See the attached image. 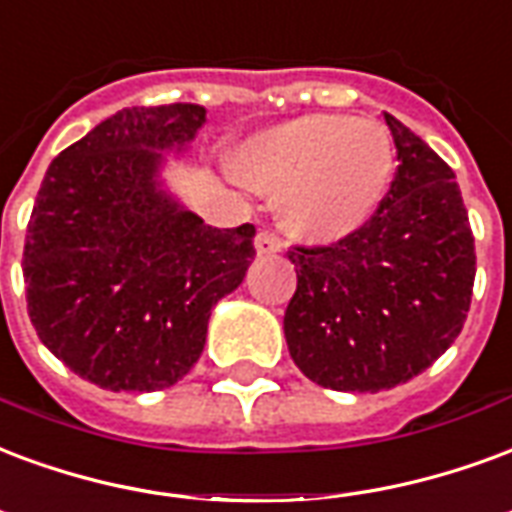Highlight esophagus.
I'll use <instances>...</instances> for the list:
<instances>
[{
    "label": "esophagus",
    "instance_id": "obj_1",
    "mask_svg": "<svg viewBox=\"0 0 512 512\" xmlns=\"http://www.w3.org/2000/svg\"><path fill=\"white\" fill-rule=\"evenodd\" d=\"M257 255H276L282 249V238L276 236L274 230H260L255 236Z\"/></svg>",
    "mask_w": 512,
    "mask_h": 512
}]
</instances>
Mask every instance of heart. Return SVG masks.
Segmentation results:
<instances>
[{"label":"heart","mask_w":512,"mask_h":512,"mask_svg":"<svg viewBox=\"0 0 512 512\" xmlns=\"http://www.w3.org/2000/svg\"><path fill=\"white\" fill-rule=\"evenodd\" d=\"M238 176L257 192L282 195L290 233L339 241L377 214L396 173V146L380 121L309 113L246 143Z\"/></svg>","instance_id":"heart-1"}]
</instances>
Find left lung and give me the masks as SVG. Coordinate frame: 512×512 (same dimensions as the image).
Here are the masks:
<instances>
[{
	"label": "left lung",
	"instance_id": "1",
	"mask_svg": "<svg viewBox=\"0 0 512 512\" xmlns=\"http://www.w3.org/2000/svg\"><path fill=\"white\" fill-rule=\"evenodd\" d=\"M399 168L361 230L293 246L285 312L295 366L331 391L377 393L429 369L464 328L475 238L453 170L391 113Z\"/></svg>",
	"mask_w": 512,
	"mask_h": 512
}]
</instances>
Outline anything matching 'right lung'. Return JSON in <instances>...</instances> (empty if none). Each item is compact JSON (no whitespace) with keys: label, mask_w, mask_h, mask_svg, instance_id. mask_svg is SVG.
<instances>
[{"label":"right lung","mask_w":512,"mask_h":512,"mask_svg":"<svg viewBox=\"0 0 512 512\" xmlns=\"http://www.w3.org/2000/svg\"><path fill=\"white\" fill-rule=\"evenodd\" d=\"M206 121L192 102L124 108L51 162L26 227L40 342L105 391H162L198 363L211 309L255 260V225L219 227L157 187L162 151Z\"/></svg>","instance_id":"obj_1"}]
</instances>
